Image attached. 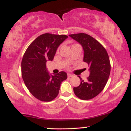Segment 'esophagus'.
Instances as JSON below:
<instances>
[{"mask_svg": "<svg viewBox=\"0 0 131 131\" xmlns=\"http://www.w3.org/2000/svg\"><path fill=\"white\" fill-rule=\"evenodd\" d=\"M67 75H68V78H71V77H73V74H69V73H68V74Z\"/></svg>", "mask_w": 131, "mask_h": 131, "instance_id": "esophagus-1", "label": "esophagus"}]
</instances>
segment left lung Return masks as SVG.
I'll return each mask as SVG.
<instances>
[{
  "instance_id": "8db88e82",
  "label": "left lung",
  "mask_w": 131,
  "mask_h": 131,
  "mask_svg": "<svg viewBox=\"0 0 131 131\" xmlns=\"http://www.w3.org/2000/svg\"><path fill=\"white\" fill-rule=\"evenodd\" d=\"M69 36L82 46L83 60L89 66L90 71L86 80L79 76L81 84L73 91L81 100H90L98 95L106 84L111 70L108 55L104 47L89 34L78 33Z\"/></svg>"
}]
</instances>
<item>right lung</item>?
Listing matches in <instances>:
<instances>
[{
	"instance_id": "add662e5",
	"label": "right lung",
	"mask_w": 131,
	"mask_h": 131,
	"mask_svg": "<svg viewBox=\"0 0 131 131\" xmlns=\"http://www.w3.org/2000/svg\"><path fill=\"white\" fill-rule=\"evenodd\" d=\"M68 37L50 33L42 34L27 48L21 61V75L26 88L35 98L50 102L59 93L61 83L67 74L61 71L50 76L46 67L48 60H53L57 48Z\"/></svg>"
}]
</instances>
